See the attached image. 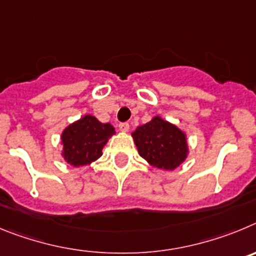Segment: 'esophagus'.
I'll return each mask as SVG.
<instances>
[{"mask_svg": "<svg viewBox=\"0 0 256 256\" xmlns=\"http://www.w3.org/2000/svg\"><path fill=\"white\" fill-rule=\"evenodd\" d=\"M118 128L120 131H122V132H128V131L130 130V125H128V122H122V124H120Z\"/></svg>", "mask_w": 256, "mask_h": 256, "instance_id": "34e87169", "label": "esophagus"}]
</instances>
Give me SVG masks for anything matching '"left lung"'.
<instances>
[{
  "instance_id": "left-lung-1",
  "label": "left lung",
  "mask_w": 256,
  "mask_h": 256,
  "mask_svg": "<svg viewBox=\"0 0 256 256\" xmlns=\"http://www.w3.org/2000/svg\"><path fill=\"white\" fill-rule=\"evenodd\" d=\"M131 136L139 156L158 170L174 171L188 156L185 131L160 116H154L149 122L138 126Z\"/></svg>"
}]
</instances>
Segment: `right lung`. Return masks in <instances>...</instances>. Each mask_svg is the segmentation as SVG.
I'll list each match as a JSON object with an SVG mask.
<instances>
[{"mask_svg": "<svg viewBox=\"0 0 256 256\" xmlns=\"http://www.w3.org/2000/svg\"><path fill=\"white\" fill-rule=\"evenodd\" d=\"M114 134L110 122L103 124L92 114H84L62 131L61 156L72 167L92 164L102 156V149Z\"/></svg>", "mask_w": 256, "mask_h": 256, "instance_id": "add662e5", "label": "right lung"}]
</instances>
